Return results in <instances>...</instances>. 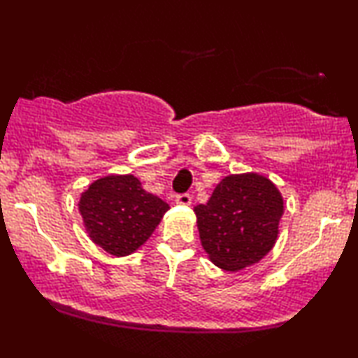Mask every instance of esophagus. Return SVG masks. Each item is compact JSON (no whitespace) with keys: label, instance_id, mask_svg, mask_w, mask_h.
Here are the masks:
<instances>
[{"label":"esophagus","instance_id":"1","mask_svg":"<svg viewBox=\"0 0 358 358\" xmlns=\"http://www.w3.org/2000/svg\"><path fill=\"white\" fill-rule=\"evenodd\" d=\"M176 203H179V205H190V203H192V195H190V194H179V195H176Z\"/></svg>","mask_w":358,"mask_h":358}]
</instances>
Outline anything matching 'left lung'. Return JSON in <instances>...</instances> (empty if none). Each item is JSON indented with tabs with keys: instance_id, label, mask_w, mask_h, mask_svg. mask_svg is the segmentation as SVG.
Returning <instances> with one entry per match:
<instances>
[{
	"instance_id": "obj_1",
	"label": "left lung",
	"mask_w": 358,
	"mask_h": 358,
	"mask_svg": "<svg viewBox=\"0 0 358 358\" xmlns=\"http://www.w3.org/2000/svg\"><path fill=\"white\" fill-rule=\"evenodd\" d=\"M200 241L210 261L228 272L254 266L278 236L283 199L277 185L257 173L229 174L207 203L194 208Z\"/></svg>"
}]
</instances>
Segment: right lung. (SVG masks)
<instances>
[{
	"mask_svg": "<svg viewBox=\"0 0 358 358\" xmlns=\"http://www.w3.org/2000/svg\"><path fill=\"white\" fill-rule=\"evenodd\" d=\"M78 207L91 241L115 257L129 256L148 241L169 210L131 174L94 180L81 194Z\"/></svg>",
	"mask_w": 358,
	"mask_h": 358,
	"instance_id": "add662e5",
	"label": "right lung"
}]
</instances>
